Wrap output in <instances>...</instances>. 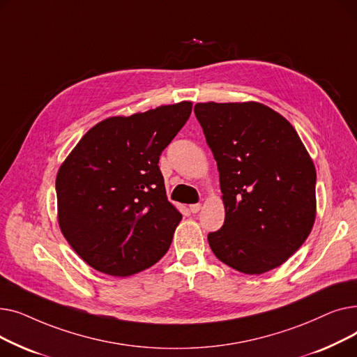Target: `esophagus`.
Here are the masks:
<instances>
[{
  "mask_svg": "<svg viewBox=\"0 0 357 357\" xmlns=\"http://www.w3.org/2000/svg\"><path fill=\"white\" fill-rule=\"evenodd\" d=\"M199 210H201V204H191V205H190V211H191L192 214H197Z\"/></svg>",
  "mask_w": 357,
  "mask_h": 357,
  "instance_id": "1",
  "label": "esophagus"
}]
</instances>
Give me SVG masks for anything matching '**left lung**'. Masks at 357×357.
Listing matches in <instances>:
<instances>
[{"label": "left lung", "instance_id": "1", "mask_svg": "<svg viewBox=\"0 0 357 357\" xmlns=\"http://www.w3.org/2000/svg\"><path fill=\"white\" fill-rule=\"evenodd\" d=\"M195 116L213 150L224 204L210 248L227 266L261 275L288 260L310 236L315 166L292 124L256 101L198 102Z\"/></svg>", "mask_w": 357, "mask_h": 357}]
</instances>
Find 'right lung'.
Listing matches in <instances>:
<instances>
[{"instance_id": "1", "label": "right lung", "mask_w": 357, "mask_h": 357, "mask_svg": "<svg viewBox=\"0 0 357 357\" xmlns=\"http://www.w3.org/2000/svg\"><path fill=\"white\" fill-rule=\"evenodd\" d=\"M191 101L89 128L56 175L58 222L70 248L111 276L155 265L182 214L167 201L159 156L190 119Z\"/></svg>"}]
</instances>
